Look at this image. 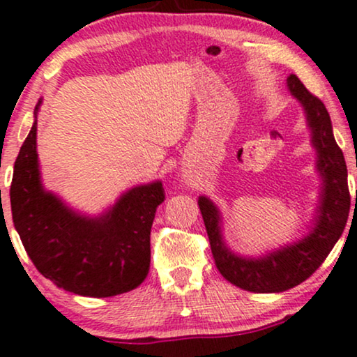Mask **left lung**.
<instances>
[{
    "label": "left lung",
    "instance_id": "8db88e82",
    "mask_svg": "<svg viewBox=\"0 0 357 357\" xmlns=\"http://www.w3.org/2000/svg\"><path fill=\"white\" fill-rule=\"evenodd\" d=\"M288 87L305 107L306 120L313 133V145L318 151L323 194L321 204L318 207L317 227L303 241L283 247L264 259H242L224 245L219 227V211L215 206L207 197H199L197 201L219 272L232 285L254 293L285 291L310 278L341 237L351 207L346 161L333 137L331 119L326 107L296 75L291 74L288 77Z\"/></svg>",
    "mask_w": 357,
    "mask_h": 357
}]
</instances>
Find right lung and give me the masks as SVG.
<instances>
[{
  "instance_id": "add662e5",
  "label": "right lung",
  "mask_w": 357,
  "mask_h": 357,
  "mask_svg": "<svg viewBox=\"0 0 357 357\" xmlns=\"http://www.w3.org/2000/svg\"><path fill=\"white\" fill-rule=\"evenodd\" d=\"M36 132L34 121L10 191L13 222L34 267L75 295L105 298L137 288L150 270V232L165 201L163 184L133 188L102 218H82L40 186Z\"/></svg>"
}]
</instances>
